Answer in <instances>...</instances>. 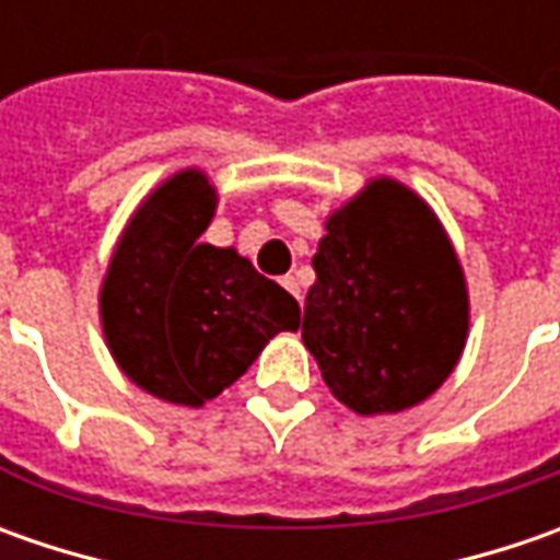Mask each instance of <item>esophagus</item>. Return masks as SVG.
<instances>
[{"label": "esophagus", "mask_w": 560, "mask_h": 560, "mask_svg": "<svg viewBox=\"0 0 560 560\" xmlns=\"http://www.w3.org/2000/svg\"><path fill=\"white\" fill-rule=\"evenodd\" d=\"M283 287H287L295 299H302V290H299V280H295V277H283Z\"/></svg>", "instance_id": "esophagus-1"}]
</instances>
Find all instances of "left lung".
I'll use <instances>...</instances> for the list:
<instances>
[{"mask_svg":"<svg viewBox=\"0 0 560 560\" xmlns=\"http://www.w3.org/2000/svg\"><path fill=\"white\" fill-rule=\"evenodd\" d=\"M312 265L302 342L330 393L361 418L433 396L470 327L467 280L436 211L374 177L327 218Z\"/></svg>","mask_w":560,"mask_h":560,"instance_id":"left-lung-1","label":"left lung"}]
</instances>
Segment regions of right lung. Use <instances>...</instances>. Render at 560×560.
I'll return each instance as SVG.
<instances>
[{
    "label": "right lung",
    "mask_w": 560,
    "mask_h": 560,
    "mask_svg": "<svg viewBox=\"0 0 560 560\" xmlns=\"http://www.w3.org/2000/svg\"><path fill=\"white\" fill-rule=\"evenodd\" d=\"M218 189L199 167L155 186L127 221L98 290L112 358L149 396L199 408L246 374L299 302L236 248L199 243Z\"/></svg>",
    "instance_id": "add662e5"
}]
</instances>
